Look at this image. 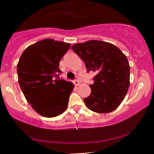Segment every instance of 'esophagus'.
<instances>
[{"label":"esophagus","mask_w":154,"mask_h":154,"mask_svg":"<svg viewBox=\"0 0 154 154\" xmlns=\"http://www.w3.org/2000/svg\"><path fill=\"white\" fill-rule=\"evenodd\" d=\"M73 83H74V85L75 86H79L80 85V82L79 80H74V81H73Z\"/></svg>","instance_id":"esophagus-1"}]
</instances>
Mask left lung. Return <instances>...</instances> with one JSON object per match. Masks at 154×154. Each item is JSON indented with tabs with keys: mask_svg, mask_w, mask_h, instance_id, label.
Returning <instances> with one entry per match:
<instances>
[{
	"mask_svg": "<svg viewBox=\"0 0 154 154\" xmlns=\"http://www.w3.org/2000/svg\"><path fill=\"white\" fill-rule=\"evenodd\" d=\"M83 60L88 72L96 73L90 85V95L83 100L90 110L107 113L119 106L130 86V65L126 56L116 46L91 40L71 47Z\"/></svg>",
	"mask_w": 154,
	"mask_h": 154,
	"instance_id": "obj_1",
	"label": "left lung"
}]
</instances>
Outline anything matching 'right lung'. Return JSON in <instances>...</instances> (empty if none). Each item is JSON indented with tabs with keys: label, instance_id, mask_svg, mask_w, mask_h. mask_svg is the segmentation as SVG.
Instances as JSON below:
<instances>
[{
	"label": "right lung",
	"instance_id": "add662e5",
	"mask_svg": "<svg viewBox=\"0 0 154 154\" xmlns=\"http://www.w3.org/2000/svg\"><path fill=\"white\" fill-rule=\"evenodd\" d=\"M71 43L47 38L27 47L17 71L18 82L27 102L42 116L53 118L64 113L74 85L60 79L61 59ZM57 78V79H54Z\"/></svg>",
	"mask_w": 154,
	"mask_h": 154
}]
</instances>
